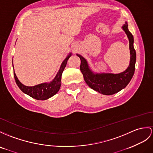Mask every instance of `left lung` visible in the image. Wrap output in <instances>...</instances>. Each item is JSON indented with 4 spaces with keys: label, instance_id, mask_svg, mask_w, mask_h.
I'll use <instances>...</instances> for the list:
<instances>
[{
    "label": "left lung",
    "instance_id": "1",
    "mask_svg": "<svg viewBox=\"0 0 153 153\" xmlns=\"http://www.w3.org/2000/svg\"><path fill=\"white\" fill-rule=\"evenodd\" d=\"M122 28L129 39L130 53V65L124 72L120 74H94L89 69L86 60L82 56L77 54L80 59V69L83 74L85 82L89 87L103 95H113L121 91L128 85L134 74L136 54L133 45L134 38L128 30L127 23H126Z\"/></svg>",
    "mask_w": 153,
    "mask_h": 153
}]
</instances>
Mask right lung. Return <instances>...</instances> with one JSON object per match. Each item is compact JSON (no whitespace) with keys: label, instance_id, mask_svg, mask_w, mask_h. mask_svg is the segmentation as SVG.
<instances>
[{"label":"right lung","instance_id":"obj_1","mask_svg":"<svg viewBox=\"0 0 153 153\" xmlns=\"http://www.w3.org/2000/svg\"><path fill=\"white\" fill-rule=\"evenodd\" d=\"M71 56V54L65 58V60L62 62V65L59 68L58 73L54 80L50 83H43L36 85L35 86H26V85L22 84L19 80H18L16 74L13 72L15 80L18 87L20 88L21 90L25 94L30 96L31 97L37 100H46L49 99L51 97L54 96L59 91L61 85L62 74L65 68L67 62Z\"/></svg>","mask_w":153,"mask_h":153}]
</instances>
